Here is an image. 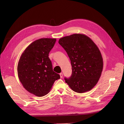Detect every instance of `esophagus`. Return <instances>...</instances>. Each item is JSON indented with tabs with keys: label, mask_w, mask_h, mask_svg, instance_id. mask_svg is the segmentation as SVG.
I'll return each mask as SVG.
<instances>
[{
	"label": "esophagus",
	"mask_w": 124,
	"mask_h": 124,
	"mask_svg": "<svg viewBox=\"0 0 124 124\" xmlns=\"http://www.w3.org/2000/svg\"><path fill=\"white\" fill-rule=\"evenodd\" d=\"M60 78H62L63 77V73H60Z\"/></svg>",
	"instance_id": "1"
}]
</instances>
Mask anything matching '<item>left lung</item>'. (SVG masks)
Here are the masks:
<instances>
[{
	"mask_svg": "<svg viewBox=\"0 0 124 124\" xmlns=\"http://www.w3.org/2000/svg\"><path fill=\"white\" fill-rule=\"evenodd\" d=\"M58 43L67 52L72 66V74L69 78H65L66 83L77 93L93 89L101 76L103 65L96 44L82 34L64 37Z\"/></svg>",
	"mask_w": 124,
	"mask_h": 124,
	"instance_id": "obj_1",
	"label": "left lung"
}]
</instances>
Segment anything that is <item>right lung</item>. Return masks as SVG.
<instances>
[{
	"mask_svg": "<svg viewBox=\"0 0 124 124\" xmlns=\"http://www.w3.org/2000/svg\"><path fill=\"white\" fill-rule=\"evenodd\" d=\"M56 41L52 38L38 39L28 46L19 59L18 78L28 92L37 96L47 94L55 80L60 78L53 71L48 57Z\"/></svg>",
	"mask_w": 124,
	"mask_h": 124,
	"instance_id": "add662e5",
	"label": "right lung"
}]
</instances>
